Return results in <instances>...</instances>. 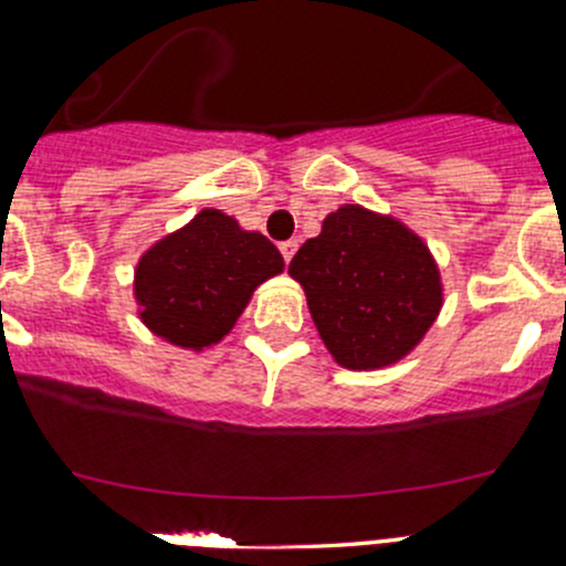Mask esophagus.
I'll list each match as a JSON object with an SVG mask.
<instances>
[{
	"label": "esophagus",
	"instance_id": "34e87169",
	"mask_svg": "<svg viewBox=\"0 0 566 566\" xmlns=\"http://www.w3.org/2000/svg\"><path fill=\"white\" fill-rule=\"evenodd\" d=\"M279 251H282L284 262L290 265V260H293L295 251H298V241H282V243H279Z\"/></svg>",
	"mask_w": 566,
	"mask_h": 566
}]
</instances>
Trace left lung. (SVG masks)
Returning a JSON list of instances; mask_svg holds the SVG:
<instances>
[{"label":"left lung","instance_id":"obj_1","mask_svg":"<svg viewBox=\"0 0 566 566\" xmlns=\"http://www.w3.org/2000/svg\"><path fill=\"white\" fill-rule=\"evenodd\" d=\"M319 339L347 369L389 367L408 356L441 312L436 260L389 216L345 205L290 262Z\"/></svg>","mask_w":566,"mask_h":566}]
</instances>
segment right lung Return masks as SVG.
Segmentation results:
<instances>
[{"label": "right lung", "mask_w": 566, "mask_h": 566, "mask_svg": "<svg viewBox=\"0 0 566 566\" xmlns=\"http://www.w3.org/2000/svg\"><path fill=\"white\" fill-rule=\"evenodd\" d=\"M282 268V254L265 235L241 230L232 216L208 208L139 260V315L153 334L202 350L230 334L256 284Z\"/></svg>", "instance_id": "obj_1"}]
</instances>
